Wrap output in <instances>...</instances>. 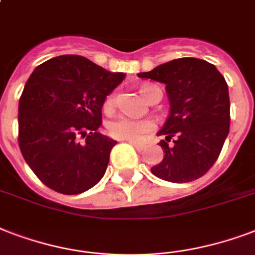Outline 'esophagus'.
Listing matches in <instances>:
<instances>
[{
	"mask_svg": "<svg viewBox=\"0 0 255 255\" xmlns=\"http://www.w3.org/2000/svg\"><path fill=\"white\" fill-rule=\"evenodd\" d=\"M133 147H135L137 151H143L144 149V144H140V143H136V141H129Z\"/></svg>",
	"mask_w": 255,
	"mask_h": 255,
	"instance_id": "esophagus-1",
	"label": "esophagus"
}]
</instances>
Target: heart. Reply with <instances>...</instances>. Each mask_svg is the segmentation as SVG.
Listing matches in <instances>:
<instances>
[{
  "label": "heart",
  "mask_w": 255,
  "mask_h": 255,
  "mask_svg": "<svg viewBox=\"0 0 255 255\" xmlns=\"http://www.w3.org/2000/svg\"><path fill=\"white\" fill-rule=\"evenodd\" d=\"M156 91H160L158 87L151 84H144L140 87L141 95L148 100L151 95ZM116 95L110 93L104 100V110L111 111L115 107ZM108 133L118 140L137 141L140 140L141 136L148 133L153 129V122L149 119H131L127 116H118L108 123L107 126Z\"/></svg>",
  "instance_id": "obj_1"
}]
</instances>
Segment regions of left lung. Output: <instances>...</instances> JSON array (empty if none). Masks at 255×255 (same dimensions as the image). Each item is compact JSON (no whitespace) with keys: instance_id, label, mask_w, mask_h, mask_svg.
Listing matches in <instances>:
<instances>
[{"instance_id":"1","label":"left lung","mask_w":255,"mask_h":255,"mask_svg":"<svg viewBox=\"0 0 255 255\" xmlns=\"http://www.w3.org/2000/svg\"><path fill=\"white\" fill-rule=\"evenodd\" d=\"M166 84L170 115L158 135L164 158L151 168L172 183L201 178L217 162L230 128L226 80L213 64L194 57L176 58L137 73Z\"/></svg>"}]
</instances>
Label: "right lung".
Masks as SVG:
<instances>
[{
	"instance_id": "1",
	"label": "right lung",
	"mask_w": 255,
	"mask_h": 255,
	"mask_svg": "<svg viewBox=\"0 0 255 255\" xmlns=\"http://www.w3.org/2000/svg\"><path fill=\"white\" fill-rule=\"evenodd\" d=\"M124 77L77 54L50 58L33 71L19 97L18 144L45 186L75 195L104 176L116 141L97 129L106 97Z\"/></svg>"
}]
</instances>
